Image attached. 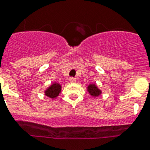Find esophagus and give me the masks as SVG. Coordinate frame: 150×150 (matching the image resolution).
Returning a JSON list of instances; mask_svg holds the SVG:
<instances>
[{"mask_svg": "<svg viewBox=\"0 0 150 150\" xmlns=\"http://www.w3.org/2000/svg\"><path fill=\"white\" fill-rule=\"evenodd\" d=\"M69 80H70V83H75V82H76V78L70 77V79H69Z\"/></svg>", "mask_w": 150, "mask_h": 150, "instance_id": "esophagus-1", "label": "esophagus"}]
</instances>
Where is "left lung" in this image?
Instances as JSON below:
<instances>
[{"mask_svg": "<svg viewBox=\"0 0 150 150\" xmlns=\"http://www.w3.org/2000/svg\"><path fill=\"white\" fill-rule=\"evenodd\" d=\"M87 91L89 92L90 95L92 96H99L101 94V90L100 89H98V87L96 86V85L95 83L90 84L88 86H87Z\"/></svg>", "mask_w": 150, "mask_h": 150, "instance_id": "1", "label": "left lung"}]
</instances>
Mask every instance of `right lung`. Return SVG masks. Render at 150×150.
<instances>
[{"mask_svg":"<svg viewBox=\"0 0 150 150\" xmlns=\"http://www.w3.org/2000/svg\"><path fill=\"white\" fill-rule=\"evenodd\" d=\"M44 93L46 96L50 98H56L61 93V85L58 83H54L44 91Z\"/></svg>","mask_w":150,"mask_h":150,"instance_id":"1","label":"right lung"}]
</instances>
